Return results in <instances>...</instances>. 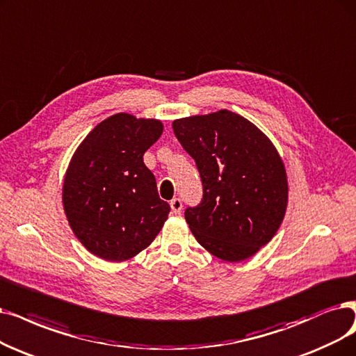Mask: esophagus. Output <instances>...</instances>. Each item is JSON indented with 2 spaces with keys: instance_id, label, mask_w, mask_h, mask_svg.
<instances>
[{
  "instance_id": "1",
  "label": "esophagus",
  "mask_w": 356,
  "mask_h": 356,
  "mask_svg": "<svg viewBox=\"0 0 356 356\" xmlns=\"http://www.w3.org/2000/svg\"><path fill=\"white\" fill-rule=\"evenodd\" d=\"M169 204H170V209H172V213H175V215H178V213L182 210L181 198H172Z\"/></svg>"
}]
</instances>
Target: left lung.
<instances>
[{"mask_svg":"<svg viewBox=\"0 0 356 356\" xmlns=\"http://www.w3.org/2000/svg\"><path fill=\"white\" fill-rule=\"evenodd\" d=\"M172 129L202 178V202L184 213L193 235L225 261L250 259L277 232L288 203L272 141L227 109L175 120Z\"/></svg>","mask_w":356,"mask_h":356,"instance_id":"left-lung-1","label":"left lung"}]
</instances>
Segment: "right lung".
<instances>
[{"label": "right lung", "instance_id": "add662e5", "mask_svg": "<svg viewBox=\"0 0 356 356\" xmlns=\"http://www.w3.org/2000/svg\"><path fill=\"white\" fill-rule=\"evenodd\" d=\"M158 120L117 113L83 140L67 169L63 203L80 243L108 261H124L152 244L169 204L159 198L145 152L161 137Z\"/></svg>", "mask_w": 356, "mask_h": 356}]
</instances>
